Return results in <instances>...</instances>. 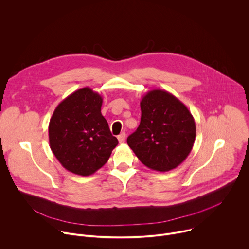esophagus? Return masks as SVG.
Wrapping results in <instances>:
<instances>
[{
	"label": "esophagus",
	"instance_id": "1",
	"mask_svg": "<svg viewBox=\"0 0 249 249\" xmlns=\"http://www.w3.org/2000/svg\"><path fill=\"white\" fill-rule=\"evenodd\" d=\"M117 138H118L119 143H120V144H123L124 142H125V139H126V134H125V133H122V134H120Z\"/></svg>",
	"mask_w": 249,
	"mask_h": 249
}]
</instances>
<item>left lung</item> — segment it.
<instances>
[{
    "label": "left lung",
    "mask_w": 249,
    "mask_h": 249,
    "mask_svg": "<svg viewBox=\"0 0 249 249\" xmlns=\"http://www.w3.org/2000/svg\"><path fill=\"white\" fill-rule=\"evenodd\" d=\"M141 122L127 144L147 167L164 172L178 166L190 154L196 137L188 108L166 90L148 91L141 102Z\"/></svg>",
    "instance_id": "1"
}]
</instances>
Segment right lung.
<instances>
[{
    "instance_id": "obj_1",
    "label": "right lung",
    "mask_w": 249,
    "mask_h": 249,
    "mask_svg": "<svg viewBox=\"0 0 249 249\" xmlns=\"http://www.w3.org/2000/svg\"><path fill=\"white\" fill-rule=\"evenodd\" d=\"M102 97L90 88L62 100L49 122V144L70 172L89 176L107 162L118 140L101 114Z\"/></svg>"
}]
</instances>
